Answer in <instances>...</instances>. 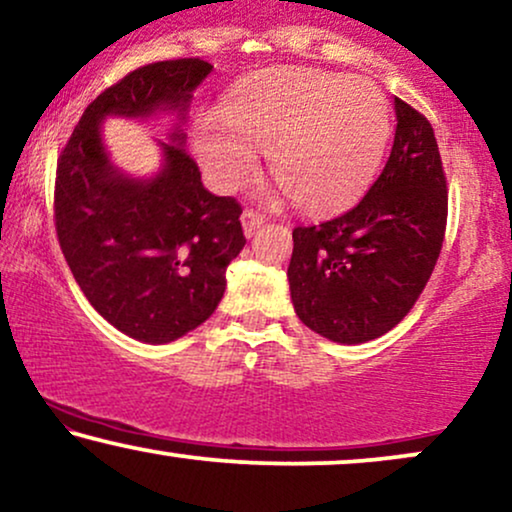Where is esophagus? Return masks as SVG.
Wrapping results in <instances>:
<instances>
[{"label":"esophagus","mask_w":512,"mask_h":512,"mask_svg":"<svg viewBox=\"0 0 512 512\" xmlns=\"http://www.w3.org/2000/svg\"><path fill=\"white\" fill-rule=\"evenodd\" d=\"M241 222H243V231H245V236H252L255 234V229L257 226H260L262 222H264V217L260 215V212H255V210H243V215H241Z\"/></svg>","instance_id":"34e87169"}]
</instances>
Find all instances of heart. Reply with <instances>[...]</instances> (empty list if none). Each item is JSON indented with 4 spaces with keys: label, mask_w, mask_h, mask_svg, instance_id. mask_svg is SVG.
I'll return each mask as SVG.
<instances>
[{
    "label": "heart",
    "mask_w": 512,
    "mask_h": 512,
    "mask_svg": "<svg viewBox=\"0 0 512 512\" xmlns=\"http://www.w3.org/2000/svg\"><path fill=\"white\" fill-rule=\"evenodd\" d=\"M222 120L196 129V153L224 189L257 167L251 144L269 148L271 172L302 208L323 212L371 184L390 137L387 106L359 77L271 70L229 96Z\"/></svg>",
    "instance_id": "b5f03b06"
}]
</instances>
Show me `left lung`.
<instances>
[{"label": "left lung", "mask_w": 512, "mask_h": 512, "mask_svg": "<svg viewBox=\"0 0 512 512\" xmlns=\"http://www.w3.org/2000/svg\"><path fill=\"white\" fill-rule=\"evenodd\" d=\"M390 158L352 210L293 229L288 281L295 314L323 338L359 345L392 331L430 281L449 193L435 132L394 96Z\"/></svg>", "instance_id": "left-lung-1"}]
</instances>
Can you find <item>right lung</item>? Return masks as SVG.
<instances>
[{"mask_svg": "<svg viewBox=\"0 0 512 512\" xmlns=\"http://www.w3.org/2000/svg\"><path fill=\"white\" fill-rule=\"evenodd\" d=\"M200 58L141 66L82 113L56 167L54 222L84 297L120 333L163 345L208 321L243 250L241 205L200 181L184 129L160 141L165 163L151 179L125 177L101 141L108 115L184 120L193 89L210 75Z\"/></svg>", "mask_w": 512, "mask_h": 512, "instance_id": "right-lung-1", "label": "right lung"}]
</instances>
